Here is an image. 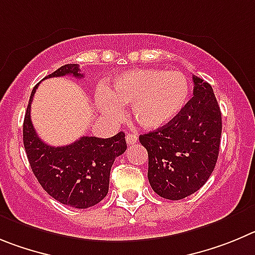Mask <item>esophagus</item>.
<instances>
[{
  "label": "esophagus",
  "instance_id": "esophagus-1",
  "mask_svg": "<svg viewBox=\"0 0 255 255\" xmlns=\"http://www.w3.org/2000/svg\"><path fill=\"white\" fill-rule=\"evenodd\" d=\"M126 141H127L128 144H134L137 141H138V138H137L136 134H133V133H128L127 136H126Z\"/></svg>",
  "mask_w": 255,
  "mask_h": 255
}]
</instances>
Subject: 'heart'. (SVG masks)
I'll return each mask as SVG.
<instances>
[{
    "label": "heart",
    "mask_w": 255,
    "mask_h": 255,
    "mask_svg": "<svg viewBox=\"0 0 255 255\" xmlns=\"http://www.w3.org/2000/svg\"><path fill=\"white\" fill-rule=\"evenodd\" d=\"M189 94V81L180 71L137 70L116 79L109 90L98 89L95 104L100 113L112 118L121 117V105H130L141 127L156 129L182 112Z\"/></svg>",
    "instance_id": "1"
}]
</instances>
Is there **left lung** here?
I'll list each match as a JSON object with an SVG mask.
<instances>
[{"instance_id":"obj_1","label":"left lung","mask_w":255,"mask_h":255,"mask_svg":"<svg viewBox=\"0 0 255 255\" xmlns=\"http://www.w3.org/2000/svg\"><path fill=\"white\" fill-rule=\"evenodd\" d=\"M193 98L167 125L139 136L148 153L147 178L160 197L179 201L212 174L220 150L221 111L211 85L193 76Z\"/></svg>"}]
</instances>
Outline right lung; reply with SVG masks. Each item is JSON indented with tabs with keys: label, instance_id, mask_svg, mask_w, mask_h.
Wrapping results in <instances>:
<instances>
[{
	"label": "right lung",
	"instance_id": "1",
	"mask_svg": "<svg viewBox=\"0 0 255 255\" xmlns=\"http://www.w3.org/2000/svg\"><path fill=\"white\" fill-rule=\"evenodd\" d=\"M72 75L80 79L77 65H65L48 75ZM39 85V84H38ZM33 89L22 127V139L27 160L43 189L62 205L89 208L99 203L109 190V176L116 157L127 150L126 134L119 132L111 138L84 136L67 146H49L39 138L30 119Z\"/></svg>",
	"mask_w": 255,
	"mask_h": 255
}]
</instances>
